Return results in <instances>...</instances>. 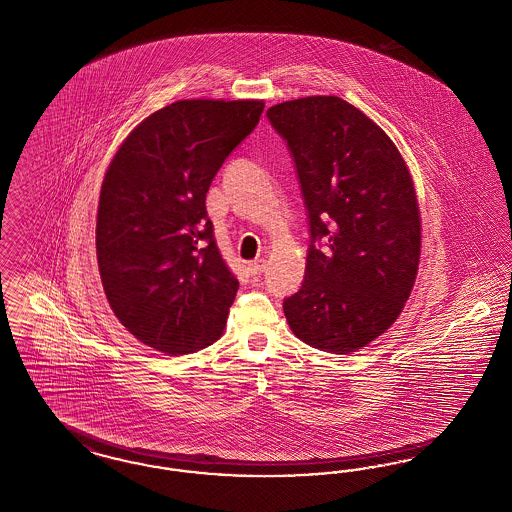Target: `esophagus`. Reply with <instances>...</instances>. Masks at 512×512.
Instances as JSON below:
<instances>
[{"label": "esophagus", "mask_w": 512, "mask_h": 512, "mask_svg": "<svg viewBox=\"0 0 512 512\" xmlns=\"http://www.w3.org/2000/svg\"><path fill=\"white\" fill-rule=\"evenodd\" d=\"M247 268H249V272L253 274V276H259L263 270H265V261H251L249 265H247Z\"/></svg>", "instance_id": "34e87169"}]
</instances>
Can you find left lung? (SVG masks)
Segmentation results:
<instances>
[{
    "label": "left lung",
    "instance_id": "obj_1",
    "mask_svg": "<svg viewBox=\"0 0 512 512\" xmlns=\"http://www.w3.org/2000/svg\"><path fill=\"white\" fill-rule=\"evenodd\" d=\"M310 225L303 286L284 301L310 347L350 354L396 322L415 284L421 217L408 165L389 135L339 97L270 106Z\"/></svg>",
    "mask_w": 512,
    "mask_h": 512
}]
</instances>
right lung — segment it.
<instances>
[{"mask_svg":"<svg viewBox=\"0 0 512 512\" xmlns=\"http://www.w3.org/2000/svg\"><path fill=\"white\" fill-rule=\"evenodd\" d=\"M263 108V101L169 104L127 135L106 169L99 272L116 318L146 347L181 356L225 331L238 280L219 253L205 194Z\"/></svg>","mask_w":512,"mask_h":512,"instance_id":"right-lung-1","label":"right lung"}]
</instances>
